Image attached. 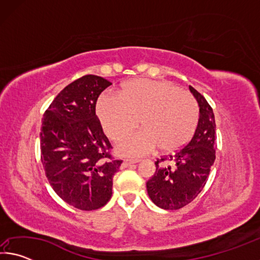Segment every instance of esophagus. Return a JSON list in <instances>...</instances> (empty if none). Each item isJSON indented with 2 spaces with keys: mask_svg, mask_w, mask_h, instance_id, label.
Here are the masks:
<instances>
[{
  "mask_svg": "<svg viewBox=\"0 0 260 260\" xmlns=\"http://www.w3.org/2000/svg\"><path fill=\"white\" fill-rule=\"evenodd\" d=\"M140 160L139 159H127V160H124V162H122V166H131L133 164H136V162H139Z\"/></svg>",
  "mask_w": 260,
  "mask_h": 260,
  "instance_id": "34e87169",
  "label": "esophagus"
}]
</instances>
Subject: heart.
I'll return each mask as SVG.
<instances>
[{
  "label": "heart",
  "instance_id": "heart-1",
  "mask_svg": "<svg viewBox=\"0 0 260 260\" xmlns=\"http://www.w3.org/2000/svg\"><path fill=\"white\" fill-rule=\"evenodd\" d=\"M101 125L111 140L128 134L139 125L142 129L117 143L124 157L148 155L159 147L173 152L189 142L200 117L199 104L191 94L169 81L135 79L120 94L104 91L96 103Z\"/></svg>",
  "mask_w": 260,
  "mask_h": 260
}]
</instances>
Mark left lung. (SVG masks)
Here are the masks:
<instances>
[{
  "label": "left lung",
  "mask_w": 260,
  "mask_h": 260,
  "mask_svg": "<svg viewBox=\"0 0 260 260\" xmlns=\"http://www.w3.org/2000/svg\"><path fill=\"white\" fill-rule=\"evenodd\" d=\"M200 108L195 134L186 147L174 156L157 160L156 172L147 182L150 200L158 208L178 210L195 200L204 188L215 159V121L213 110L195 88L189 86ZM169 160L171 165L159 167V161Z\"/></svg>",
  "instance_id": "8db88e82"
}]
</instances>
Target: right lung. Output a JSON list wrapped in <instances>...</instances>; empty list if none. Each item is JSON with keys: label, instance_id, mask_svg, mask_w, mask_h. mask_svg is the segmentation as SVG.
Wrapping results in <instances>:
<instances>
[{"label": "right lung", "instance_id": "add662e5", "mask_svg": "<svg viewBox=\"0 0 260 260\" xmlns=\"http://www.w3.org/2000/svg\"><path fill=\"white\" fill-rule=\"evenodd\" d=\"M111 82L88 74L70 83L52 101L42 119L41 161L51 188L82 211L104 206L112 196L113 175L121 160L95 113L96 101Z\"/></svg>", "mask_w": 260, "mask_h": 260}]
</instances>
